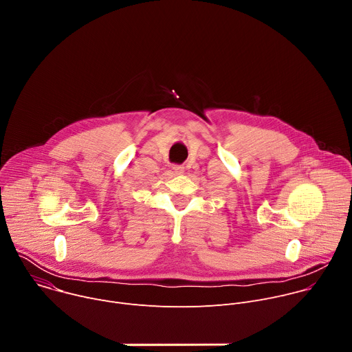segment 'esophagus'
Instances as JSON below:
<instances>
[{
  "label": "esophagus",
  "instance_id": "34e87169",
  "mask_svg": "<svg viewBox=\"0 0 352 352\" xmlns=\"http://www.w3.org/2000/svg\"><path fill=\"white\" fill-rule=\"evenodd\" d=\"M173 170H174V173H175L177 175L184 174V167H182V166H174V167H173Z\"/></svg>",
  "mask_w": 352,
  "mask_h": 352
}]
</instances>
